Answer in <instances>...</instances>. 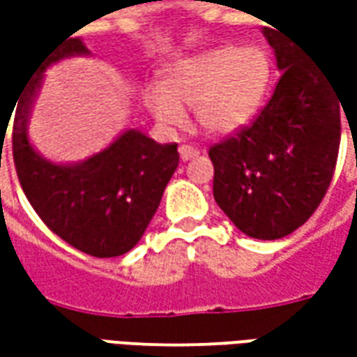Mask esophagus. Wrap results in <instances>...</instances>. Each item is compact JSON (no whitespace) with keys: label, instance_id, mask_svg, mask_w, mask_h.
<instances>
[{"label":"esophagus","instance_id":"34e87169","mask_svg":"<svg viewBox=\"0 0 357 357\" xmlns=\"http://www.w3.org/2000/svg\"><path fill=\"white\" fill-rule=\"evenodd\" d=\"M178 153H181V158L183 160H190V158L199 157L200 151L197 149V146H190V144H181L178 146Z\"/></svg>","mask_w":357,"mask_h":357}]
</instances>
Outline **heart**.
<instances>
[{
	"mask_svg": "<svg viewBox=\"0 0 357 357\" xmlns=\"http://www.w3.org/2000/svg\"><path fill=\"white\" fill-rule=\"evenodd\" d=\"M272 65L260 47H214L169 65L162 85L144 91V103L158 125L181 129L185 107L208 135H232L258 113Z\"/></svg>",
	"mask_w": 357,
	"mask_h": 357,
	"instance_id": "heart-1",
	"label": "heart"
}]
</instances>
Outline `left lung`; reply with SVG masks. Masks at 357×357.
<instances>
[{
  "label": "left lung",
  "instance_id": "1",
  "mask_svg": "<svg viewBox=\"0 0 357 357\" xmlns=\"http://www.w3.org/2000/svg\"><path fill=\"white\" fill-rule=\"evenodd\" d=\"M272 27L264 35L282 71L276 89L250 125L208 149L216 204L260 240L292 234L320 206L336 171L344 109L322 65Z\"/></svg>",
  "mask_w": 357,
  "mask_h": 357
}]
</instances>
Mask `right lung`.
<instances>
[{"mask_svg": "<svg viewBox=\"0 0 357 357\" xmlns=\"http://www.w3.org/2000/svg\"><path fill=\"white\" fill-rule=\"evenodd\" d=\"M79 37H65L43 53L15 101L13 162L33 211L59 238L81 252L113 258L129 252L155 216L165 186L178 167L176 143L158 144L125 130L111 146L77 165H53L27 139L43 71L63 57L87 55Z\"/></svg>", "mask_w": 357, "mask_h": 357, "instance_id": "add662e5", "label": "right lung"}]
</instances>
